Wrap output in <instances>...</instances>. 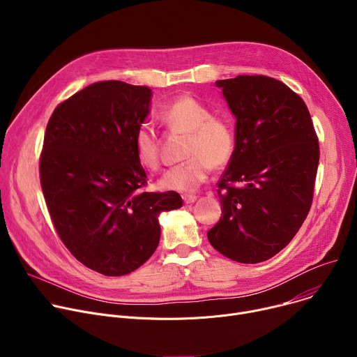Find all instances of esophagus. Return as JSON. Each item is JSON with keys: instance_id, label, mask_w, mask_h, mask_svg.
<instances>
[{"instance_id": "34e87169", "label": "esophagus", "mask_w": 357, "mask_h": 357, "mask_svg": "<svg viewBox=\"0 0 357 357\" xmlns=\"http://www.w3.org/2000/svg\"><path fill=\"white\" fill-rule=\"evenodd\" d=\"M182 199H183L185 203H195L196 199H197V196H195V195H183Z\"/></svg>"}]
</instances>
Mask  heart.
Returning <instances> with one entry per match:
<instances>
[{"mask_svg":"<svg viewBox=\"0 0 357 357\" xmlns=\"http://www.w3.org/2000/svg\"><path fill=\"white\" fill-rule=\"evenodd\" d=\"M162 123L174 130L189 134L186 145L188 162L168 169L158 181L164 190L193 192L211 174V165L220 168L229 162L234 149L230 126L212 117L211 110L192 96H181L160 112ZM138 162L155 171L160 167V141L149 124H142L134 135Z\"/></svg>","mask_w":357,"mask_h":357,"instance_id":"obj_1","label":"heart"}]
</instances>
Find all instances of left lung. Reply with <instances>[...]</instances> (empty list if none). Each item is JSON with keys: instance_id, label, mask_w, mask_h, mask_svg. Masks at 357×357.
<instances>
[{"instance_id": "obj_1", "label": "left lung", "mask_w": 357, "mask_h": 357, "mask_svg": "<svg viewBox=\"0 0 357 357\" xmlns=\"http://www.w3.org/2000/svg\"><path fill=\"white\" fill-rule=\"evenodd\" d=\"M236 119L234 149L222 175V218L208 231L227 259L256 264L274 257L311 209L319 144L303 100L267 76L218 80Z\"/></svg>"}]
</instances>
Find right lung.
Listing matches in <instances>:
<instances>
[{"label": "right lung", "mask_w": 357, "mask_h": 357, "mask_svg": "<svg viewBox=\"0 0 357 357\" xmlns=\"http://www.w3.org/2000/svg\"><path fill=\"white\" fill-rule=\"evenodd\" d=\"M151 97L146 86L93 83L55 109L45 132L39 172L54 226L82 264L109 277L141 267L158 247L160 215L182 206L176 192L139 190L134 135Z\"/></svg>", "instance_id": "add662e5"}]
</instances>
